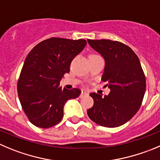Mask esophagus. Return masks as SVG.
Masks as SVG:
<instances>
[{"instance_id": "34e87169", "label": "esophagus", "mask_w": 160, "mask_h": 160, "mask_svg": "<svg viewBox=\"0 0 160 160\" xmlns=\"http://www.w3.org/2000/svg\"><path fill=\"white\" fill-rule=\"evenodd\" d=\"M88 95L87 92H85V91H82L81 94H80V97H83V96H86V95Z\"/></svg>"}]
</instances>
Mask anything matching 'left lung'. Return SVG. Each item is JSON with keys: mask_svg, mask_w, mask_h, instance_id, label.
Returning <instances> with one entry per match:
<instances>
[{"mask_svg": "<svg viewBox=\"0 0 160 160\" xmlns=\"http://www.w3.org/2000/svg\"><path fill=\"white\" fill-rule=\"evenodd\" d=\"M92 49L105 60L102 80L110 92L102 97L91 93L94 106L88 110L92 121L102 126L118 127L138 111L144 98L146 80L138 57L132 49L117 41L88 39Z\"/></svg>", "mask_w": 160, "mask_h": 160, "instance_id": "obj_1", "label": "left lung"}]
</instances>
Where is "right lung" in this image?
<instances>
[{"instance_id":"1","label":"right lung","mask_w":160,"mask_h":160,"mask_svg":"<svg viewBox=\"0 0 160 160\" xmlns=\"http://www.w3.org/2000/svg\"><path fill=\"white\" fill-rule=\"evenodd\" d=\"M86 45L84 39L50 38L28 53L17 91L22 108L33 125L46 129L59 123L65 102L80 95L78 88L60 87V81L69 72L71 62Z\"/></svg>"}]
</instances>
